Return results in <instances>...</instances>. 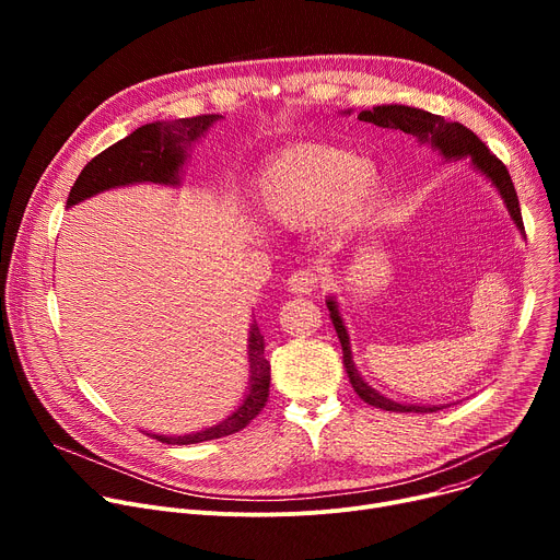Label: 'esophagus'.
<instances>
[{"label":"esophagus","instance_id":"34e87169","mask_svg":"<svg viewBox=\"0 0 560 560\" xmlns=\"http://www.w3.org/2000/svg\"><path fill=\"white\" fill-rule=\"evenodd\" d=\"M319 285V272L306 268V270H298L292 272L288 279V290L295 292V295H311Z\"/></svg>","mask_w":560,"mask_h":560}]
</instances>
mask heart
I'll return each instance as SVG.
<instances>
[{"mask_svg": "<svg viewBox=\"0 0 560 560\" xmlns=\"http://www.w3.org/2000/svg\"><path fill=\"white\" fill-rule=\"evenodd\" d=\"M376 184L372 161L304 142L288 147L260 172L256 203L279 226H302L327 211L336 220H349L374 195Z\"/></svg>", "mask_w": 560, "mask_h": 560, "instance_id": "heart-1", "label": "heart"}]
</instances>
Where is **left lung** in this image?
I'll return each instance as SVG.
<instances>
[{"label": "left lung", "mask_w": 560, "mask_h": 560, "mask_svg": "<svg viewBox=\"0 0 560 560\" xmlns=\"http://www.w3.org/2000/svg\"><path fill=\"white\" fill-rule=\"evenodd\" d=\"M359 120L372 122V125L384 127V129H399L408 136H413L418 144L435 147V150L450 161L452 159H456V161L458 159H469V161H472L475 167L481 174H486L488 179L492 182V186L499 190V195H502L515 226L524 235L520 201H517V192H515V186H513V179H511L506 165L499 161L467 127H463L460 122H447L445 117L433 115L429 110L413 108V106H401V104H388V106H376L372 110H363V113H359ZM327 308H329L331 322H334L336 334H338L340 345H342V361H345V368H347V376L351 381V388L357 390V395L365 404H370L374 408L395 410V413H435V410L443 408V406L399 404V401H393L384 395H378L374 388H370L363 381L361 372L357 370L354 361H351L349 334H347L345 322L338 313V304L334 300H327Z\"/></svg>", "instance_id": "8db88e82"}]
</instances>
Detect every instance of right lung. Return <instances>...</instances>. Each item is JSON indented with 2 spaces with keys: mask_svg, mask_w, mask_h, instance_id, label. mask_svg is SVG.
<instances>
[{
  "mask_svg": "<svg viewBox=\"0 0 560 560\" xmlns=\"http://www.w3.org/2000/svg\"><path fill=\"white\" fill-rule=\"evenodd\" d=\"M222 115H197V117H182V120L172 122H152L138 127L127 138L117 140L108 150L97 154L91 163H88L79 179L74 182L68 209L88 197H93L102 190L115 188V186H129V184H163V186H176L179 184V170L186 159L188 147L199 140L213 122H218ZM265 342L258 325H252L249 331V390L245 401L233 410V413L222 420L220 424L203 429L188 435H156L147 433L161 443L167 445H195L203 443V440H215L222 435H231L235 431L245 429L262 410L265 401L270 395V361L265 359Z\"/></svg>",
  "mask_w": 560,
  "mask_h": 560,
  "instance_id": "1",
  "label": "right lung"
}]
</instances>
